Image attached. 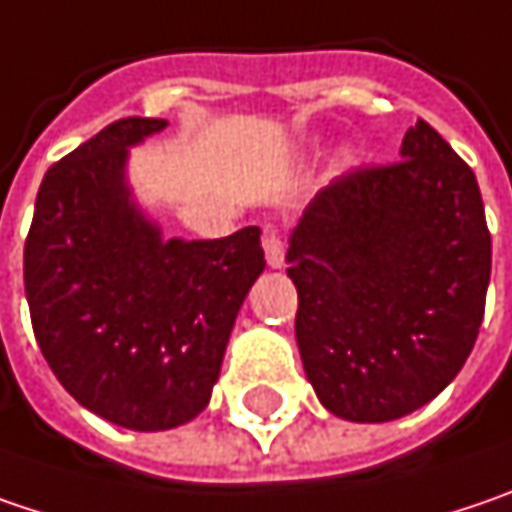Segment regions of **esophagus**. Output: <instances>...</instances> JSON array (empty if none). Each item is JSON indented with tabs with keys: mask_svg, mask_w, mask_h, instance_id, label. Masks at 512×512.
Masks as SVG:
<instances>
[{
	"mask_svg": "<svg viewBox=\"0 0 512 512\" xmlns=\"http://www.w3.org/2000/svg\"><path fill=\"white\" fill-rule=\"evenodd\" d=\"M263 252H266V263H269L272 269H281V266H284V240H281L275 231H269V234L263 237Z\"/></svg>",
	"mask_w": 512,
	"mask_h": 512,
	"instance_id": "1",
	"label": "esophagus"
}]
</instances>
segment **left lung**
<instances>
[{"instance_id": "8db88e82", "label": "left lung", "mask_w": 512, "mask_h": 512, "mask_svg": "<svg viewBox=\"0 0 512 512\" xmlns=\"http://www.w3.org/2000/svg\"><path fill=\"white\" fill-rule=\"evenodd\" d=\"M400 159L324 188L286 252L304 374L350 423L432 403L484 318L493 243L475 173L426 121L408 127Z\"/></svg>"}]
</instances>
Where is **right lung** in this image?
I'll return each instance as SVG.
<instances>
[{"mask_svg":"<svg viewBox=\"0 0 512 512\" xmlns=\"http://www.w3.org/2000/svg\"><path fill=\"white\" fill-rule=\"evenodd\" d=\"M167 127L121 118L48 167L25 240L37 345L83 408L133 432L194 420L220 379L266 260L260 228L165 237L127 179L130 147Z\"/></svg>","mask_w":512,"mask_h":512,"instance_id":"right-lung-1","label":"right lung"}]
</instances>
